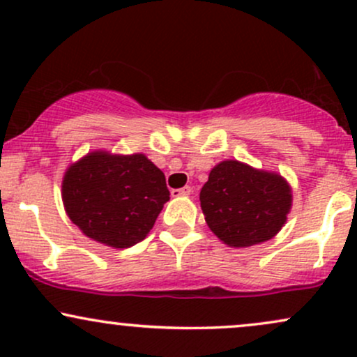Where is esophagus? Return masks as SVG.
<instances>
[{
  "label": "esophagus",
  "mask_w": 357,
  "mask_h": 357,
  "mask_svg": "<svg viewBox=\"0 0 357 357\" xmlns=\"http://www.w3.org/2000/svg\"><path fill=\"white\" fill-rule=\"evenodd\" d=\"M191 192V186H184L181 190H171V196H184V195H190Z\"/></svg>",
  "instance_id": "34e87169"
}]
</instances>
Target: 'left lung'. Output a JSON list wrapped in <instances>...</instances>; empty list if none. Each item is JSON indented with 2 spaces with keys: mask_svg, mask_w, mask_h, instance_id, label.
Returning a JSON list of instances; mask_svg holds the SVG:
<instances>
[{
  "mask_svg": "<svg viewBox=\"0 0 357 357\" xmlns=\"http://www.w3.org/2000/svg\"><path fill=\"white\" fill-rule=\"evenodd\" d=\"M199 202L208 227L221 241L230 247H252L284 227L292 195L282 176L223 161L211 169Z\"/></svg>",
  "mask_w": 357,
  "mask_h": 357,
  "instance_id": "left-lung-1",
  "label": "left lung"
}]
</instances>
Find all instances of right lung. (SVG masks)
<instances>
[{"instance_id":"add662e5","label":"right lung","mask_w":357,"mask_h":357,"mask_svg":"<svg viewBox=\"0 0 357 357\" xmlns=\"http://www.w3.org/2000/svg\"><path fill=\"white\" fill-rule=\"evenodd\" d=\"M65 210L89 238L129 248L146 238L169 199L166 178L144 154L90 153L68 167Z\"/></svg>"}]
</instances>
